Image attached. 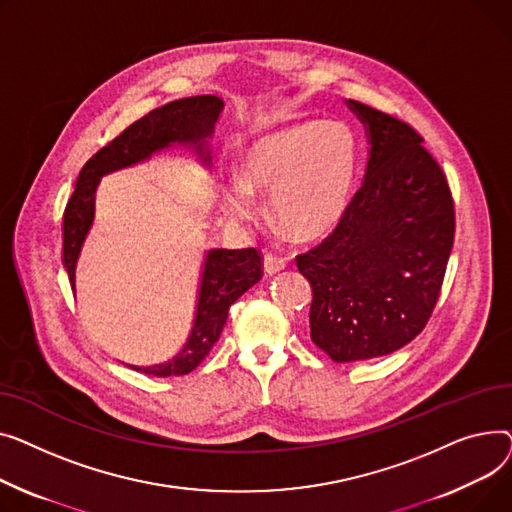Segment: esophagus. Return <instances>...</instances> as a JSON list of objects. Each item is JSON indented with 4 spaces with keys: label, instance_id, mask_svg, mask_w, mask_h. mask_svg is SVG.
Returning <instances> with one entry per match:
<instances>
[{
    "label": "esophagus",
    "instance_id": "obj_1",
    "mask_svg": "<svg viewBox=\"0 0 512 512\" xmlns=\"http://www.w3.org/2000/svg\"><path fill=\"white\" fill-rule=\"evenodd\" d=\"M287 266V258L277 256V254H264V273L266 275H275L279 270H283Z\"/></svg>",
    "mask_w": 512,
    "mask_h": 512
}]
</instances>
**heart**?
Here are the masks:
<instances>
[{
	"label": "heart",
	"instance_id": "obj_1",
	"mask_svg": "<svg viewBox=\"0 0 512 512\" xmlns=\"http://www.w3.org/2000/svg\"><path fill=\"white\" fill-rule=\"evenodd\" d=\"M357 173V140L341 122L293 126L252 144L239 163V182L221 188L231 219L256 215L252 192L270 190L275 219L295 235H320L343 217Z\"/></svg>",
	"mask_w": 512,
	"mask_h": 512
}]
</instances>
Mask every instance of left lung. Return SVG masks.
<instances>
[{
    "instance_id": "1",
    "label": "left lung",
    "mask_w": 512,
    "mask_h": 512,
    "mask_svg": "<svg viewBox=\"0 0 512 512\" xmlns=\"http://www.w3.org/2000/svg\"><path fill=\"white\" fill-rule=\"evenodd\" d=\"M368 126L364 182L320 244L295 262L312 285V341L333 362L388 355L426 328L455 242V200L424 138L349 101Z\"/></svg>"
}]
</instances>
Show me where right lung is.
I'll use <instances>...</instances> for the list:
<instances>
[{
	"mask_svg": "<svg viewBox=\"0 0 512 512\" xmlns=\"http://www.w3.org/2000/svg\"><path fill=\"white\" fill-rule=\"evenodd\" d=\"M223 111V99L215 95H200L171 101L153 109L115 136L109 144L90 157L76 188L64 210V264L74 287L76 258L84 235L93 223L95 190L101 175L138 163L171 142L196 144L204 157L202 140L213 134L215 122ZM208 161V155L204 157ZM262 279V252L258 248L244 250H213L208 252L202 273L198 310L192 335L186 347L165 364L136 368L150 376H184L190 374L217 343L227 322L231 304Z\"/></svg>",
	"mask_w": 512,
	"mask_h": 512,
	"instance_id": "obj_1",
	"label": "right lung"
}]
</instances>
